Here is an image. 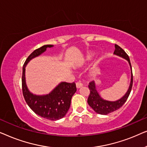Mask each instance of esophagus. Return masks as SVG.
I'll list each match as a JSON object with an SVG mask.
<instances>
[{
    "label": "esophagus",
    "mask_w": 147,
    "mask_h": 147,
    "mask_svg": "<svg viewBox=\"0 0 147 147\" xmlns=\"http://www.w3.org/2000/svg\"><path fill=\"white\" fill-rule=\"evenodd\" d=\"M82 86H83V84H82L81 82H77L76 83V87H77V88H80L81 87H82Z\"/></svg>",
    "instance_id": "34e87169"
}]
</instances>
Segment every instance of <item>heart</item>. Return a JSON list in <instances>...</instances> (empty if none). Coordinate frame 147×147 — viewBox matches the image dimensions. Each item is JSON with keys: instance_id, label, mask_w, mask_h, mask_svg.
<instances>
[{"instance_id": "b5f03b06", "label": "heart", "mask_w": 147, "mask_h": 147, "mask_svg": "<svg viewBox=\"0 0 147 147\" xmlns=\"http://www.w3.org/2000/svg\"><path fill=\"white\" fill-rule=\"evenodd\" d=\"M92 55H91V54H88V55H87V56H86V59L87 60V61H89V60L92 59Z\"/></svg>"}]
</instances>
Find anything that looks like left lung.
<instances>
[{
  "instance_id": "1",
  "label": "left lung",
  "mask_w": 147,
  "mask_h": 147,
  "mask_svg": "<svg viewBox=\"0 0 147 147\" xmlns=\"http://www.w3.org/2000/svg\"><path fill=\"white\" fill-rule=\"evenodd\" d=\"M114 54L127 60L130 65V70H131V79H130L129 88H128L126 93L121 98L116 100V101H109V100L103 99L96 90L95 82L92 81L90 82L89 86H88L90 90V93L89 97L88 98V103L96 113L102 114V115H106V114L111 113L112 112L116 111V110L119 109L120 107H122V105L126 102V100L128 99L132 87V82H133V78H133V76H132V67L129 57L126 53V52L118 45H115V50H114Z\"/></svg>"
}]
</instances>
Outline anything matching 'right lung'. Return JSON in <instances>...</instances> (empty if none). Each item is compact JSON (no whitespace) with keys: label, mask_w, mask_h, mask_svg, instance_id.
I'll return each mask as SVG.
<instances>
[{"label":"right lung","mask_w":147,"mask_h":147,"mask_svg":"<svg viewBox=\"0 0 147 147\" xmlns=\"http://www.w3.org/2000/svg\"><path fill=\"white\" fill-rule=\"evenodd\" d=\"M53 47L45 45L35 49L26 59L23 67L22 90L26 102L36 114L46 119L57 120L65 116L71 104L72 96L76 93V84L62 82L58 84L49 94L45 95L33 94L28 89L25 81V67L32 59L41 55L47 48Z\"/></svg>","instance_id":"obj_1"}]
</instances>
